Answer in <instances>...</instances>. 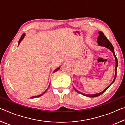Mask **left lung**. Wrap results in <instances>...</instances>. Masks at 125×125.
Returning a JSON list of instances; mask_svg holds the SVG:
<instances>
[{
    "instance_id": "obj_1",
    "label": "left lung",
    "mask_w": 125,
    "mask_h": 125,
    "mask_svg": "<svg viewBox=\"0 0 125 125\" xmlns=\"http://www.w3.org/2000/svg\"><path fill=\"white\" fill-rule=\"evenodd\" d=\"M99 36H98V45L99 46H104V47H105L107 48H109V49L112 51V52L113 53V54L114 57H115V60H116V68H115V77H114V79L113 80V81L112 82V83H111L110 85L109 86H107V87L105 89V90H104L102 92H100V93H97V94H93V95H91V94H84V93H81L79 92V91L77 90L76 89L74 88V87H73L74 89V90L76 91V92L80 93V94H81L82 95H83L84 96H88V97H90V98H94V97H97V96H100V95H101L103 94V93H104L106 90L107 89L109 88V87L112 84L114 83V82L115 81V80L116 78V75H117V65H118V62H117V59L116 58V56L115 54V52H114V47L113 45H112V44L111 43V42L109 41V40L107 39V37L105 36L104 35V34L102 32H101V31H99Z\"/></svg>"
}]
</instances>
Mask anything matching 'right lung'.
I'll list each match as a JSON object with an SVG mask.
<instances>
[{
    "instance_id": "obj_1",
    "label": "right lung",
    "mask_w": 125,
    "mask_h": 125,
    "mask_svg": "<svg viewBox=\"0 0 125 125\" xmlns=\"http://www.w3.org/2000/svg\"><path fill=\"white\" fill-rule=\"evenodd\" d=\"M25 36V33H23V34H22V35L21 36V38H20V40H19V41L18 45H19V44H20V42H21V41H22V40H23V39H24ZM60 69V67H58V68H57L56 69H55V70H54V72H53V73H54V72H56V71H57V70H58V69ZM45 92H46V91H45ZM44 93H45V92H44L43 93H42V94H40V95H38V96H32V97H31V98H32V99H33V98H39V97H40V96H42V95H43V94H44Z\"/></svg>"
}]
</instances>
